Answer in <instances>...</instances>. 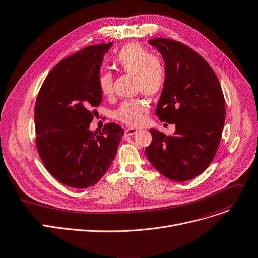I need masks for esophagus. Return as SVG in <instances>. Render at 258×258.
I'll return each mask as SVG.
<instances>
[{
    "label": "esophagus",
    "instance_id": "34e87169",
    "mask_svg": "<svg viewBox=\"0 0 258 258\" xmlns=\"http://www.w3.org/2000/svg\"><path fill=\"white\" fill-rule=\"evenodd\" d=\"M137 132H138V130H137V128H134V127H128V128H126V131H125V134H126L127 136H133V135H135Z\"/></svg>",
    "mask_w": 258,
    "mask_h": 258
}]
</instances>
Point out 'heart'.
I'll return each mask as SVG.
<instances>
[{"label":"heart","mask_w":258,"mask_h":258,"mask_svg":"<svg viewBox=\"0 0 258 258\" xmlns=\"http://www.w3.org/2000/svg\"><path fill=\"white\" fill-rule=\"evenodd\" d=\"M113 66L116 71L135 77V89L147 96L159 94L165 86L167 70L164 61L149 54L142 45L128 43L114 56ZM114 78L109 72L98 76L97 86L104 96L113 93ZM147 111L146 102L142 99H131L123 101L115 111L114 117L127 125L138 126L143 122L144 114Z\"/></svg>","instance_id":"heart-1"}]
</instances>
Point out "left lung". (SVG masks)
<instances>
[{
    "mask_svg": "<svg viewBox=\"0 0 258 258\" xmlns=\"http://www.w3.org/2000/svg\"><path fill=\"white\" fill-rule=\"evenodd\" d=\"M161 53L167 79L156 115L174 123L173 136L150 130L146 157L161 174L174 181L190 180L215 158L225 122V99L210 64L185 44L168 38L150 39Z\"/></svg>",
    "mask_w": 258,
    "mask_h": 258,
    "instance_id": "1",
    "label": "left lung"
}]
</instances>
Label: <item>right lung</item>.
I'll list each match as a JSON object with an SVG mask.
<instances>
[{
	"label": "right lung",
	"instance_id": "obj_1",
	"mask_svg": "<svg viewBox=\"0 0 258 258\" xmlns=\"http://www.w3.org/2000/svg\"><path fill=\"white\" fill-rule=\"evenodd\" d=\"M100 43L60 61L45 78L35 105L36 147L46 170L63 184L86 188L105 175L124 134L116 123L91 132L102 100L97 79L112 46Z\"/></svg>",
	"mask_w": 258,
	"mask_h": 258
}]
</instances>
